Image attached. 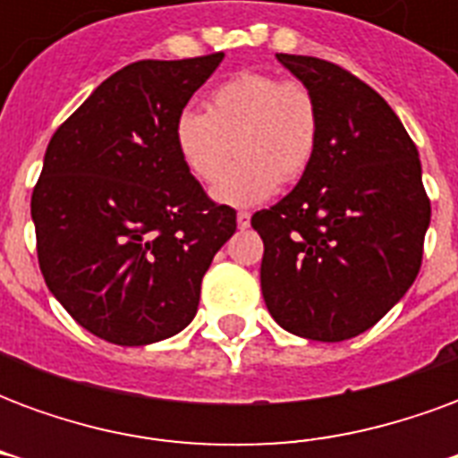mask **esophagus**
Here are the masks:
<instances>
[{"mask_svg":"<svg viewBox=\"0 0 458 458\" xmlns=\"http://www.w3.org/2000/svg\"><path fill=\"white\" fill-rule=\"evenodd\" d=\"M238 228H250V213L248 210H240L238 213Z\"/></svg>","mask_w":458,"mask_h":458,"instance_id":"obj_1","label":"esophagus"}]
</instances>
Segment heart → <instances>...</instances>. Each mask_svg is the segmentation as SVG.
<instances>
[{
	"mask_svg": "<svg viewBox=\"0 0 458 458\" xmlns=\"http://www.w3.org/2000/svg\"><path fill=\"white\" fill-rule=\"evenodd\" d=\"M321 131L317 98L297 81L267 73H240L206 100V113L181 110L171 127L183 169L200 183H213L230 161H238L213 186L225 206H255L269 199L279 181L299 179L314 159Z\"/></svg>",
	"mask_w": 458,
	"mask_h": 458,
	"instance_id": "heart-1",
	"label": "heart"
}]
</instances>
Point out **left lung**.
Masks as SVG:
<instances>
[{
  "instance_id": "left-lung-1",
  "label": "left lung",
  "mask_w": 458,
  "mask_h": 458,
  "mask_svg": "<svg viewBox=\"0 0 458 458\" xmlns=\"http://www.w3.org/2000/svg\"><path fill=\"white\" fill-rule=\"evenodd\" d=\"M277 61L317 98L321 131L292 193L252 216L262 297L284 331L336 344L412 287L432 208L417 147L370 85L311 55Z\"/></svg>"
}]
</instances>
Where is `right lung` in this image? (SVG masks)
I'll list each match as a JSON object with an SVG mask.
<instances>
[{"label":"right lung","mask_w":458,"mask_h":458,"mask_svg":"<svg viewBox=\"0 0 458 458\" xmlns=\"http://www.w3.org/2000/svg\"><path fill=\"white\" fill-rule=\"evenodd\" d=\"M223 54L140 61L55 130L31 196L51 294L93 336L149 345L189 327L235 210L183 169L171 127Z\"/></svg>","instance_id":"obj_1"}]
</instances>
